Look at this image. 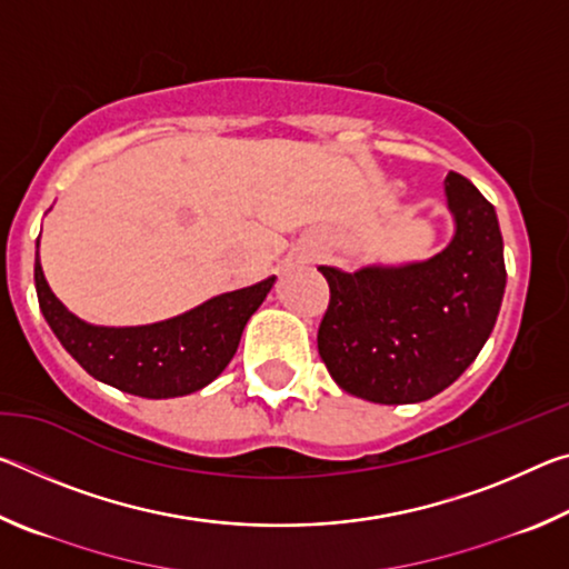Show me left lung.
<instances>
[{
  "instance_id": "8db88e82",
  "label": "left lung",
  "mask_w": 569,
  "mask_h": 569,
  "mask_svg": "<svg viewBox=\"0 0 569 569\" xmlns=\"http://www.w3.org/2000/svg\"><path fill=\"white\" fill-rule=\"evenodd\" d=\"M455 236L427 261L319 266L331 288L319 353L343 391L373 403L437 397L477 359L502 306L507 271L495 206L449 172Z\"/></svg>"
}]
</instances>
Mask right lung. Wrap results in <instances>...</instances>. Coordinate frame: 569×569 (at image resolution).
I'll return each mask as SVG.
<instances>
[{
	"label": "right lung",
	"instance_id": "right-lung-1",
	"mask_svg": "<svg viewBox=\"0 0 569 569\" xmlns=\"http://www.w3.org/2000/svg\"><path fill=\"white\" fill-rule=\"evenodd\" d=\"M276 278L208 298L190 311L148 326H92L77 319L52 293L34 253V286L44 321L64 351L102 383L142 399H176L200 391L236 356L250 316Z\"/></svg>",
	"mask_w": 569,
	"mask_h": 569
}]
</instances>
